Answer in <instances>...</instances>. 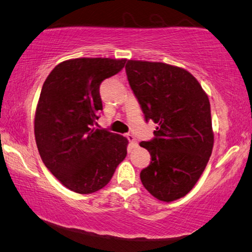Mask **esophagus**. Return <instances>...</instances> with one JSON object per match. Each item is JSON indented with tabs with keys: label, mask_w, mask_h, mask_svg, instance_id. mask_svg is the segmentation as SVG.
Returning <instances> with one entry per match:
<instances>
[{
	"label": "esophagus",
	"mask_w": 252,
	"mask_h": 252,
	"mask_svg": "<svg viewBox=\"0 0 252 252\" xmlns=\"http://www.w3.org/2000/svg\"><path fill=\"white\" fill-rule=\"evenodd\" d=\"M126 137H127V139L129 140V144H130V146H131V147L137 146V140H136V138H135V136H134V135L127 134V135H126Z\"/></svg>",
	"instance_id": "34e87169"
}]
</instances>
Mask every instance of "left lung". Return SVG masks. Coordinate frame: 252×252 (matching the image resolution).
Listing matches in <instances>:
<instances>
[{
    "label": "left lung",
    "mask_w": 252,
    "mask_h": 252,
    "mask_svg": "<svg viewBox=\"0 0 252 252\" xmlns=\"http://www.w3.org/2000/svg\"><path fill=\"white\" fill-rule=\"evenodd\" d=\"M125 68L145 119L158 125L155 137L139 144L152 157L140 180L158 200H177L195 186L213 152L208 96L188 70L177 66L129 60Z\"/></svg>",
    "instance_id": "left-lung-1"
}]
</instances>
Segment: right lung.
<instances>
[{"label":"right lung","mask_w":252,"mask_h":252,"mask_svg":"<svg viewBox=\"0 0 252 252\" xmlns=\"http://www.w3.org/2000/svg\"><path fill=\"white\" fill-rule=\"evenodd\" d=\"M126 60L74 59L56 65L43 84L34 134L44 165L77 193L99 190L127 155L128 140L95 128L103 110L99 86Z\"/></svg>","instance_id":"obj_1"}]
</instances>
